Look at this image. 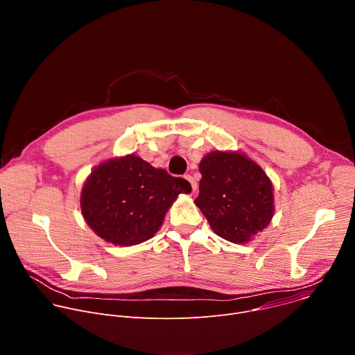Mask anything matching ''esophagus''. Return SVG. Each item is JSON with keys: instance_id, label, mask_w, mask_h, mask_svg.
<instances>
[{"instance_id": "obj_1", "label": "esophagus", "mask_w": 355, "mask_h": 355, "mask_svg": "<svg viewBox=\"0 0 355 355\" xmlns=\"http://www.w3.org/2000/svg\"><path fill=\"white\" fill-rule=\"evenodd\" d=\"M185 180H188L189 182H191V185H192V192H196V189H198V185H196V181L191 177V175H185Z\"/></svg>"}]
</instances>
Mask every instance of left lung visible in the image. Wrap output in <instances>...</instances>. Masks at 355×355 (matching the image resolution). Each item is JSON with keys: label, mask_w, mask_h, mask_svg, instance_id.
Returning a JSON list of instances; mask_svg holds the SVG:
<instances>
[{"label": "left lung", "mask_w": 355, "mask_h": 355, "mask_svg": "<svg viewBox=\"0 0 355 355\" xmlns=\"http://www.w3.org/2000/svg\"><path fill=\"white\" fill-rule=\"evenodd\" d=\"M199 171L195 204L218 236L245 244L270 225L274 187L254 160L241 151L215 150L200 160Z\"/></svg>", "instance_id": "8db88e82"}]
</instances>
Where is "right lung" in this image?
Masks as SVG:
<instances>
[{
	"mask_svg": "<svg viewBox=\"0 0 355 355\" xmlns=\"http://www.w3.org/2000/svg\"><path fill=\"white\" fill-rule=\"evenodd\" d=\"M189 192L187 180L126 155L92 168L81 189L80 207L98 237L129 247L153 237L177 196Z\"/></svg>",
	"mask_w": 355,
	"mask_h": 355,
	"instance_id": "right-lung-1",
	"label": "right lung"
}]
</instances>
